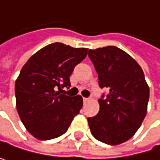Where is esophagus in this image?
I'll use <instances>...</instances> for the list:
<instances>
[{
	"mask_svg": "<svg viewBox=\"0 0 160 160\" xmlns=\"http://www.w3.org/2000/svg\"><path fill=\"white\" fill-rule=\"evenodd\" d=\"M89 100H90V98H83V101H84V103H87Z\"/></svg>",
	"mask_w": 160,
	"mask_h": 160,
	"instance_id": "1",
	"label": "esophagus"
}]
</instances>
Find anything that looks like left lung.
<instances>
[{
    "instance_id": "1",
    "label": "left lung",
    "mask_w": 160,
    "mask_h": 160,
    "mask_svg": "<svg viewBox=\"0 0 160 160\" xmlns=\"http://www.w3.org/2000/svg\"><path fill=\"white\" fill-rule=\"evenodd\" d=\"M98 75L99 87L107 88L102 94L99 112L88 118L92 136L108 145H119L130 139L147 114L149 86L137 62L116 46L89 50Z\"/></svg>"
}]
</instances>
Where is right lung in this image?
I'll use <instances>...</instances> for the list:
<instances>
[{
	"label": "right lung",
	"mask_w": 160,
	"mask_h": 160,
	"mask_svg": "<svg viewBox=\"0 0 160 160\" xmlns=\"http://www.w3.org/2000/svg\"><path fill=\"white\" fill-rule=\"evenodd\" d=\"M87 48H73L55 42L28 60L15 82L16 108L32 136L57 138L67 132L83 106L81 96L68 97L58 90L70 87L69 76L87 56Z\"/></svg>",
	"instance_id": "add662e5"
}]
</instances>
